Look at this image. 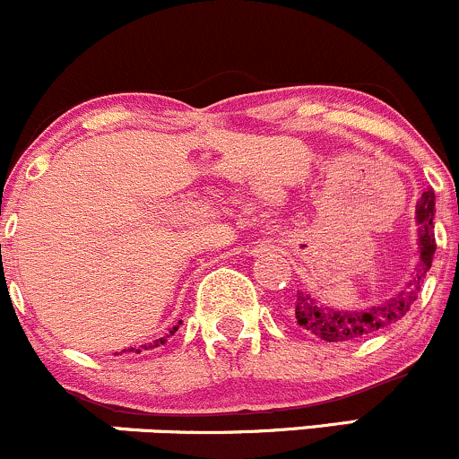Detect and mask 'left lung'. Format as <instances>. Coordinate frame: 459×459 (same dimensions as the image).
Instances as JSON below:
<instances>
[{
    "label": "left lung",
    "mask_w": 459,
    "mask_h": 459,
    "mask_svg": "<svg viewBox=\"0 0 459 459\" xmlns=\"http://www.w3.org/2000/svg\"><path fill=\"white\" fill-rule=\"evenodd\" d=\"M434 213L436 195L434 191H425L416 204L418 256H420V261L416 264L410 283L403 285V290L394 294V299L364 307V309H337V307H326L320 300H316L309 291L299 290L296 291L294 316L300 329L325 342H355L396 325L414 305L418 294H420L422 279L427 276L431 261H434L436 239L434 230H431L434 229Z\"/></svg>",
    "instance_id": "obj_1"
}]
</instances>
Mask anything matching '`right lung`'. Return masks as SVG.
I'll list each match as a JSON object with an SVG mask.
<instances>
[{
    "mask_svg": "<svg viewBox=\"0 0 459 459\" xmlns=\"http://www.w3.org/2000/svg\"><path fill=\"white\" fill-rule=\"evenodd\" d=\"M183 325V322L178 320V325L176 326H172V329L168 331V335H163V337H159V340H154V342H150V344H141V346H130V349H124L122 352H143V351H150V349H156V346H160V344H165V342H168V337H172L176 331H178V326ZM115 355H119V352H115Z\"/></svg>",
    "mask_w": 459,
    "mask_h": 459,
    "instance_id": "add662e5",
    "label": "right lung"
}]
</instances>
